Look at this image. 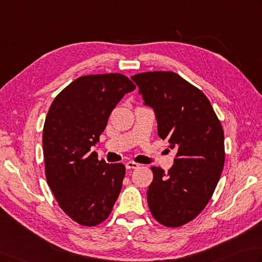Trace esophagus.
<instances>
[{"mask_svg": "<svg viewBox=\"0 0 262 262\" xmlns=\"http://www.w3.org/2000/svg\"><path fill=\"white\" fill-rule=\"evenodd\" d=\"M138 167H140V165H138V163H136V162H134V161L126 162V168L127 169H136Z\"/></svg>", "mask_w": 262, "mask_h": 262, "instance_id": "1", "label": "esophagus"}]
</instances>
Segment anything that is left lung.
<instances>
[{"instance_id":"1","label":"left lung","mask_w":262,"mask_h":262,"mask_svg":"<svg viewBox=\"0 0 262 262\" xmlns=\"http://www.w3.org/2000/svg\"><path fill=\"white\" fill-rule=\"evenodd\" d=\"M145 104L155 109L158 134L176 148L166 173L151 167L147 189L152 216L166 227H181L206 208L225 163L224 129L198 87L172 71H148L132 77Z\"/></svg>"}]
</instances>
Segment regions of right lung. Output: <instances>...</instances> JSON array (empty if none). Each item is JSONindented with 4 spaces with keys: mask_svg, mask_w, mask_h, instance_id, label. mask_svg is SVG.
Returning a JSON list of instances; mask_svg holds the SVG:
<instances>
[{
    "mask_svg": "<svg viewBox=\"0 0 262 262\" xmlns=\"http://www.w3.org/2000/svg\"><path fill=\"white\" fill-rule=\"evenodd\" d=\"M135 84L121 74L81 76L55 96L43 128L46 182L59 207L81 226L109 217L126 168L91 152L118 102Z\"/></svg>",
    "mask_w": 262,
    "mask_h": 262,
    "instance_id": "obj_1",
    "label": "right lung"
}]
</instances>
